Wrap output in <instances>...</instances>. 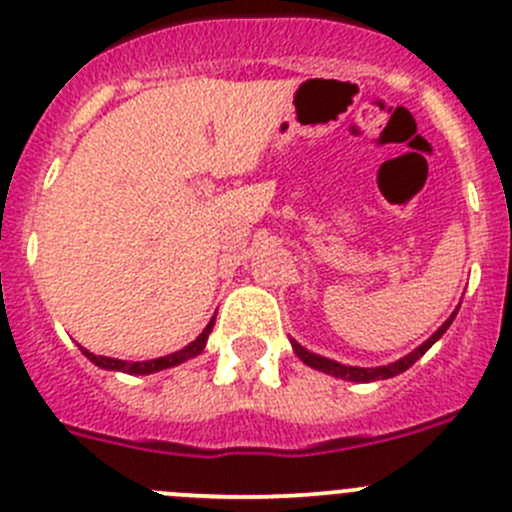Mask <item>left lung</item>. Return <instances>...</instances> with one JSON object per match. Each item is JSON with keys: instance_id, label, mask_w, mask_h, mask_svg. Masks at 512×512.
Listing matches in <instances>:
<instances>
[{"instance_id": "left-lung-1", "label": "left lung", "mask_w": 512, "mask_h": 512, "mask_svg": "<svg viewBox=\"0 0 512 512\" xmlns=\"http://www.w3.org/2000/svg\"><path fill=\"white\" fill-rule=\"evenodd\" d=\"M453 317H456V312H453L451 317H448L446 322H443L441 327H438V332L433 334V337H428L426 342L421 344V347H416L414 352H411V354H406L404 359L394 361V364H386V366H374V369H361V366H347V364H339V361H332V359H327V356H319V354H314V352H307V349H304L302 344H297V342H294V339H289V342H292V349H294V354H297L299 359L304 361V364H307V366H312V369H317V371H324V374H332V376H337V379H347V381H364V384H366V381L391 379V376L401 374V371H406V369H409V366H414L416 361L421 359V356L426 354L428 349H431L433 344H436L438 339L443 337V334H446V329L451 327Z\"/></svg>"}]
</instances>
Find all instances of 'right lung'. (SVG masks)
Segmentation results:
<instances>
[{
  "mask_svg": "<svg viewBox=\"0 0 512 512\" xmlns=\"http://www.w3.org/2000/svg\"><path fill=\"white\" fill-rule=\"evenodd\" d=\"M213 324H215V317L210 319L208 327L203 329V334H200L195 342H190L188 347H183L180 352H173L168 356H158V359H151V361H123V359H111V356H96L91 354L89 349L79 347L84 356H89L91 361H94L96 366H101V369H108V371H123V374H153V371H163V369H170V366H178L183 364V361L193 359V356H198L200 352L205 349V342H208V334L213 332Z\"/></svg>",
  "mask_w": 512,
  "mask_h": 512,
  "instance_id": "add662e5",
  "label": "right lung"
}]
</instances>
